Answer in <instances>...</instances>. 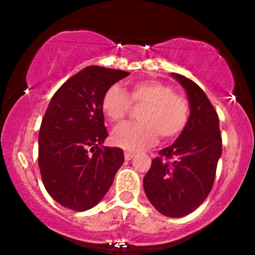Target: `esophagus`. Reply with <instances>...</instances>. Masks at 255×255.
Segmentation results:
<instances>
[{
    "label": "esophagus",
    "instance_id": "34e87169",
    "mask_svg": "<svg viewBox=\"0 0 255 255\" xmlns=\"http://www.w3.org/2000/svg\"><path fill=\"white\" fill-rule=\"evenodd\" d=\"M133 157H134V153H131V152H125V158H126V160L133 159Z\"/></svg>",
    "mask_w": 255,
    "mask_h": 255
}]
</instances>
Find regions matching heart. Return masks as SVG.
Segmentation results:
<instances>
[{
    "mask_svg": "<svg viewBox=\"0 0 255 255\" xmlns=\"http://www.w3.org/2000/svg\"><path fill=\"white\" fill-rule=\"evenodd\" d=\"M130 104L140 108V122L120 126L114 130V144L127 150H140L153 145L159 135L174 139L188 120L186 99L168 85L157 80H142L130 85L128 97L119 85H111L102 99V110L110 121L121 124L130 111Z\"/></svg>",
    "mask_w": 255,
    "mask_h": 255,
    "instance_id": "b5f03b06",
    "label": "heart"
}]
</instances>
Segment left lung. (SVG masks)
Segmentation results:
<instances>
[{"label":"left lung","instance_id":"left-lung-1","mask_svg":"<svg viewBox=\"0 0 255 255\" xmlns=\"http://www.w3.org/2000/svg\"><path fill=\"white\" fill-rule=\"evenodd\" d=\"M171 77L186 91L191 114L176 141L152 160L144 189L158 212L177 218L197 210L211 192L222 135L218 115L204 91L183 75L171 73Z\"/></svg>","mask_w":255,"mask_h":255}]
</instances>
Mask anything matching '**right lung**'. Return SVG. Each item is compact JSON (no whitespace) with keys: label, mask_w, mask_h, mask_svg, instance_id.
I'll return each instance as SVG.
<instances>
[{"label":"right lung","mask_w":255,"mask_h":255,"mask_svg":"<svg viewBox=\"0 0 255 255\" xmlns=\"http://www.w3.org/2000/svg\"><path fill=\"white\" fill-rule=\"evenodd\" d=\"M118 69L90 66L52 96L38 135V164L46 192L67 209H92L109 191L125 162L124 151L103 146L102 99L111 85L128 77Z\"/></svg>","instance_id":"1"}]
</instances>
